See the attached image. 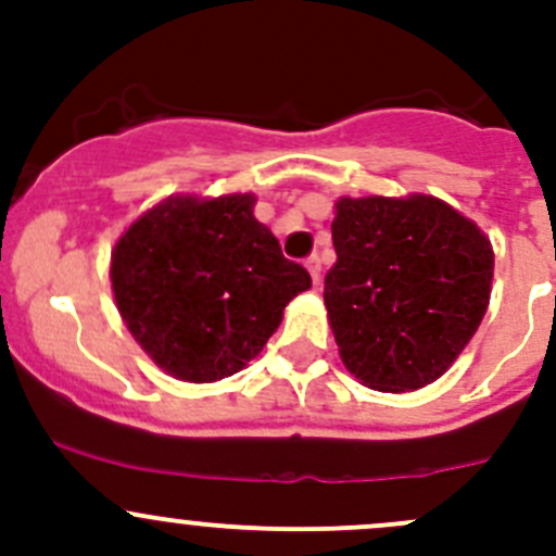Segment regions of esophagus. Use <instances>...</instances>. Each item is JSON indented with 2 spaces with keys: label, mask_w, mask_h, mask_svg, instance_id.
Here are the masks:
<instances>
[{
  "label": "esophagus",
  "mask_w": 556,
  "mask_h": 556,
  "mask_svg": "<svg viewBox=\"0 0 556 556\" xmlns=\"http://www.w3.org/2000/svg\"><path fill=\"white\" fill-rule=\"evenodd\" d=\"M306 268H309V274H312L314 285H317V282H319V271H323V266H319V255L306 257Z\"/></svg>",
  "instance_id": "obj_1"
}]
</instances>
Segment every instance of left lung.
Wrapping results in <instances>:
<instances>
[{
  "mask_svg": "<svg viewBox=\"0 0 556 556\" xmlns=\"http://www.w3.org/2000/svg\"><path fill=\"white\" fill-rule=\"evenodd\" d=\"M325 309L346 371L379 392L435 382L484 319L495 255L435 195L339 199Z\"/></svg>",
  "mask_w": 556,
  "mask_h": 556,
  "instance_id": "8db88e82",
  "label": "left lung"
}]
</instances>
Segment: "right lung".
Returning <instances> with one entry per match:
<instances>
[{"mask_svg": "<svg viewBox=\"0 0 556 556\" xmlns=\"http://www.w3.org/2000/svg\"><path fill=\"white\" fill-rule=\"evenodd\" d=\"M255 195H169L112 250V293L137 344L182 382H217L261 355L312 288L252 215Z\"/></svg>", "mask_w": 556, "mask_h": 556, "instance_id": "right-lung-1", "label": "right lung"}]
</instances>
